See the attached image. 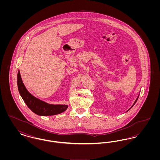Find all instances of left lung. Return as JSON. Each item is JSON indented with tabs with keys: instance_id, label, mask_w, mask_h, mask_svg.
Instances as JSON below:
<instances>
[{
	"instance_id": "left-lung-1",
	"label": "left lung",
	"mask_w": 160,
	"mask_h": 160,
	"mask_svg": "<svg viewBox=\"0 0 160 160\" xmlns=\"http://www.w3.org/2000/svg\"><path fill=\"white\" fill-rule=\"evenodd\" d=\"M139 95H140V94H138V97H137V98H136V101H135V102H134V104H132V106L131 107V108H129V109H128V110H127V112H128V110H130V109H131V108H132V107H133V106H134V104H136V102H137V99H138V97H139Z\"/></svg>"
}]
</instances>
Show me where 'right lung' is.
<instances>
[{
	"label": "right lung",
	"instance_id": "add662e5",
	"mask_svg": "<svg viewBox=\"0 0 160 160\" xmlns=\"http://www.w3.org/2000/svg\"><path fill=\"white\" fill-rule=\"evenodd\" d=\"M17 86L19 93L24 102L35 114L44 116H52L60 114L68 108V105L50 104L32 95L23 83L19 70L17 74Z\"/></svg>",
	"mask_w": 160,
	"mask_h": 160
}]
</instances>
